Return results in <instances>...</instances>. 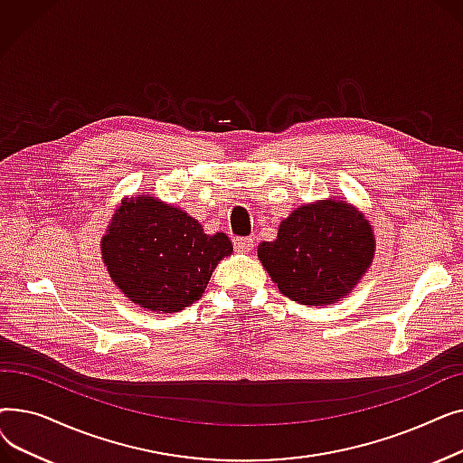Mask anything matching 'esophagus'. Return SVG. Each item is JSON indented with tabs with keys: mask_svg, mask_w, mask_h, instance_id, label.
Listing matches in <instances>:
<instances>
[{
	"mask_svg": "<svg viewBox=\"0 0 463 463\" xmlns=\"http://www.w3.org/2000/svg\"><path fill=\"white\" fill-rule=\"evenodd\" d=\"M232 244H234V248L238 251H250L253 248V238H250V236H236L232 240Z\"/></svg>",
	"mask_w": 463,
	"mask_h": 463,
	"instance_id": "34e87169",
	"label": "esophagus"
}]
</instances>
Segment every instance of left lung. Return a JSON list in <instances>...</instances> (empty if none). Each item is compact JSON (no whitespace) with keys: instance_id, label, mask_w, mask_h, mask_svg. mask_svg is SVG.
Wrapping results in <instances>:
<instances>
[{"instance_id":"left-lung-1","label":"left lung","mask_w":463,"mask_h":463,"mask_svg":"<svg viewBox=\"0 0 463 463\" xmlns=\"http://www.w3.org/2000/svg\"><path fill=\"white\" fill-rule=\"evenodd\" d=\"M372 225L344 201L297 208L274 241L259 244V260L279 293L306 306L334 304L370 269Z\"/></svg>"}]
</instances>
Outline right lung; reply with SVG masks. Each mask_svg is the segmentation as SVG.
Wrapping results in <instances>:
<instances>
[{"mask_svg": "<svg viewBox=\"0 0 463 463\" xmlns=\"http://www.w3.org/2000/svg\"><path fill=\"white\" fill-rule=\"evenodd\" d=\"M101 253L112 281L131 302L175 313L203 297L232 244L223 232L204 234L185 212L140 194L116 210Z\"/></svg>", "mask_w": 463, "mask_h": 463, "instance_id": "obj_1", "label": "right lung"}]
</instances>
